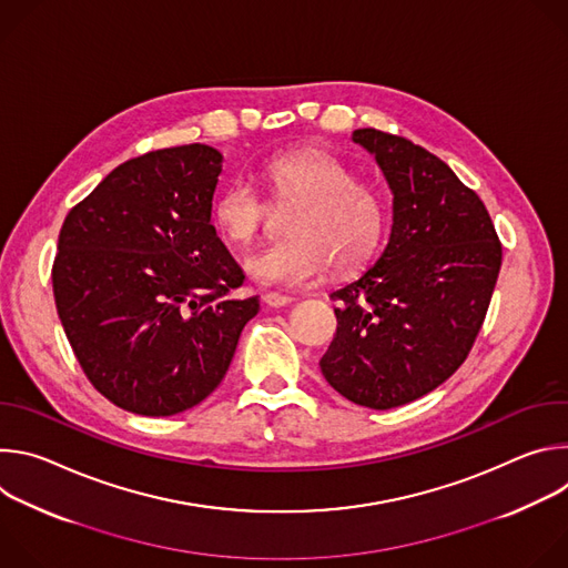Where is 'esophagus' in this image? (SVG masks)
Masks as SVG:
<instances>
[{"mask_svg": "<svg viewBox=\"0 0 568 568\" xmlns=\"http://www.w3.org/2000/svg\"><path fill=\"white\" fill-rule=\"evenodd\" d=\"M263 301H265V305H270V307H285V305H290L294 298H292V296H283V294H278V292H270V294L263 296Z\"/></svg>", "mask_w": 568, "mask_h": 568, "instance_id": "34e87169", "label": "esophagus"}]
</instances>
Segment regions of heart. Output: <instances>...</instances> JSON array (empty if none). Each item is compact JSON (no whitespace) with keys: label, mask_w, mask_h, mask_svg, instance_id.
Listing matches in <instances>:
<instances>
[{"label":"heart","mask_w":568,"mask_h":568,"mask_svg":"<svg viewBox=\"0 0 568 568\" xmlns=\"http://www.w3.org/2000/svg\"><path fill=\"white\" fill-rule=\"evenodd\" d=\"M258 180L278 204H294L283 242L265 245L242 261L261 285H305L331 267L351 272L377 247L384 211L377 193L353 180V171L321 148L281 152L258 169ZM213 222L233 245H247L261 231L267 204L245 182H229L213 200Z\"/></svg>","instance_id":"1"}]
</instances>
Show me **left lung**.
Listing matches in <instances>:
<instances>
[{"instance_id": "obj_1", "label": "left lung", "mask_w": 568, "mask_h": 568, "mask_svg": "<svg viewBox=\"0 0 568 568\" xmlns=\"http://www.w3.org/2000/svg\"><path fill=\"white\" fill-rule=\"evenodd\" d=\"M393 193L384 252L335 290L337 333L318 366L368 409L414 402L465 362L501 270L488 209L429 150L375 128L353 132Z\"/></svg>"}]
</instances>
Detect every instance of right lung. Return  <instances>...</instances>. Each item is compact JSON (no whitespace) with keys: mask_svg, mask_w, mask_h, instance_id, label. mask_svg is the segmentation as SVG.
<instances>
[{"mask_svg":"<svg viewBox=\"0 0 568 568\" xmlns=\"http://www.w3.org/2000/svg\"><path fill=\"white\" fill-rule=\"evenodd\" d=\"M222 154L152 150L78 202L58 237L53 296L73 355L116 407L161 418L209 397L258 296L211 224Z\"/></svg>","mask_w":568,"mask_h":568,"instance_id":"add662e5","label":"right lung"}]
</instances>
